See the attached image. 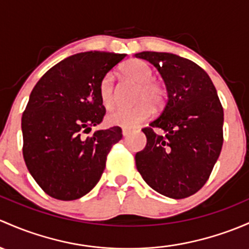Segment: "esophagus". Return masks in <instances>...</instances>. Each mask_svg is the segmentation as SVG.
I'll return each instance as SVG.
<instances>
[{
    "mask_svg": "<svg viewBox=\"0 0 249 249\" xmlns=\"http://www.w3.org/2000/svg\"><path fill=\"white\" fill-rule=\"evenodd\" d=\"M122 133H123V136H124V137H127V136H129L130 133H131V130H129V129H123Z\"/></svg>",
    "mask_w": 249,
    "mask_h": 249,
    "instance_id": "esophagus-1",
    "label": "esophagus"
}]
</instances>
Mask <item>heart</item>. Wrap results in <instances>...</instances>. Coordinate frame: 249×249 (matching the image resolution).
<instances>
[{"label":"heart","mask_w":249,"mask_h":249,"mask_svg":"<svg viewBox=\"0 0 249 249\" xmlns=\"http://www.w3.org/2000/svg\"><path fill=\"white\" fill-rule=\"evenodd\" d=\"M122 72L138 85L137 100L140 103L132 107H116L111 109L107 113L106 122L112 126L133 127L150 117L153 111L151 106H162L166 99V88L162 83L153 80L154 69L150 64L141 59L127 61L122 67ZM99 95L104 107L109 108L113 104V76L111 74H107L101 80Z\"/></svg>","instance_id":"heart-1"}]
</instances>
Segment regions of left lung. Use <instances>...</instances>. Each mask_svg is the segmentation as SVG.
I'll return each mask as SVG.
<instances>
[{
  "label": "left lung",
  "mask_w": 249,
  "mask_h": 249,
  "mask_svg": "<svg viewBox=\"0 0 249 249\" xmlns=\"http://www.w3.org/2000/svg\"><path fill=\"white\" fill-rule=\"evenodd\" d=\"M163 78L168 100L160 117L142 129L146 145L136 167L156 192L182 199L208 181L223 144V107L209 75L195 62L167 52L143 51ZM161 128L165 133L155 132Z\"/></svg>",
  "instance_id": "obj_1"
}]
</instances>
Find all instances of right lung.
<instances>
[{
  "label": "right lung",
  "instance_id": "right-lung-1",
  "mask_svg": "<svg viewBox=\"0 0 249 249\" xmlns=\"http://www.w3.org/2000/svg\"><path fill=\"white\" fill-rule=\"evenodd\" d=\"M126 54L89 51L57 63L38 81L21 119L28 172L50 197L75 200L98 184L119 126L85 133L106 113L99 86Z\"/></svg>",
  "mask_w": 249,
  "mask_h": 249
}]
</instances>
